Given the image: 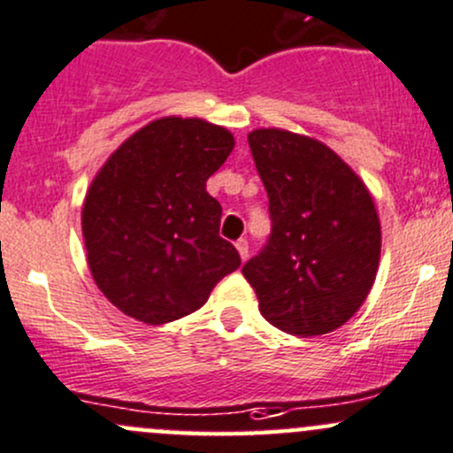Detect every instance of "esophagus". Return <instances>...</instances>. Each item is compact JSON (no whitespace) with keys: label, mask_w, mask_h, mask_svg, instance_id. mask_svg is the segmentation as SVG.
Instances as JSON below:
<instances>
[{"label":"esophagus","mask_w":453,"mask_h":453,"mask_svg":"<svg viewBox=\"0 0 453 453\" xmlns=\"http://www.w3.org/2000/svg\"><path fill=\"white\" fill-rule=\"evenodd\" d=\"M236 250H239L241 260H247V256H250V242H247L245 239L236 241Z\"/></svg>","instance_id":"34e87169"}]
</instances>
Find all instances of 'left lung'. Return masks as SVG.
Segmentation results:
<instances>
[{
  "instance_id": "1",
  "label": "left lung",
  "mask_w": 453,
  "mask_h": 453,
  "mask_svg": "<svg viewBox=\"0 0 453 453\" xmlns=\"http://www.w3.org/2000/svg\"><path fill=\"white\" fill-rule=\"evenodd\" d=\"M247 141L269 197L271 234L242 275L271 326L327 334L373 287L382 245L373 199L323 142L275 127Z\"/></svg>"
}]
</instances>
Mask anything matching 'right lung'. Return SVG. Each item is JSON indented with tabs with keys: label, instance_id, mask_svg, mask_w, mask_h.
<instances>
[{
	"label": "right lung",
	"instance_id": "right-lung-1",
	"mask_svg": "<svg viewBox=\"0 0 453 453\" xmlns=\"http://www.w3.org/2000/svg\"><path fill=\"white\" fill-rule=\"evenodd\" d=\"M232 147L226 127L165 117L95 175L82 208L88 266L127 317L150 326L187 317L241 266L236 247L219 236L221 203L206 190Z\"/></svg>",
	"mask_w": 453,
	"mask_h": 453
}]
</instances>
